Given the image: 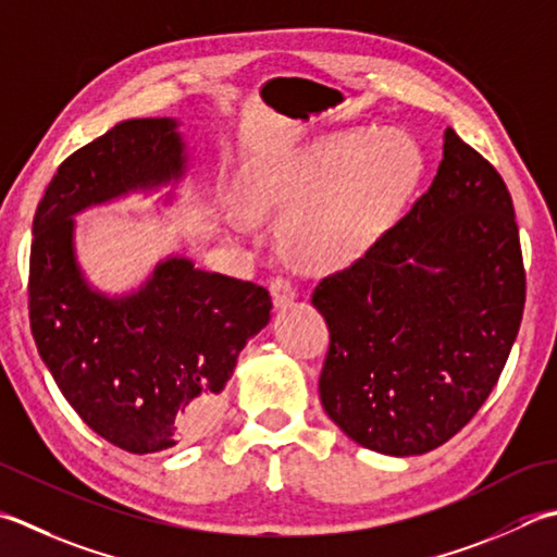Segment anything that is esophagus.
<instances>
[{
	"instance_id": "esophagus-1",
	"label": "esophagus",
	"mask_w": 557,
	"mask_h": 557,
	"mask_svg": "<svg viewBox=\"0 0 557 557\" xmlns=\"http://www.w3.org/2000/svg\"><path fill=\"white\" fill-rule=\"evenodd\" d=\"M270 297H272V304H275V309H285L294 299H297V289H294V285L287 277H275L270 282Z\"/></svg>"
}]
</instances>
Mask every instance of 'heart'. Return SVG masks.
Returning <instances> with one entry per match:
<instances>
[{
    "label": "heart",
    "instance_id": "1",
    "mask_svg": "<svg viewBox=\"0 0 557 557\" xmlns=\"http://www.w3.org/2000/svg\"><path fill=\"white\" fill-rule=\"evenodd\" d=\"M424 157L403 133H347L304 147L258 171L242 205H224L234 234L253 232L250 214H289L285 242L301 263L341 268L362 258L416 198Z\"/></svg>",
    "mask_w": 557,
    "mask_h": 557
}]
</instances>
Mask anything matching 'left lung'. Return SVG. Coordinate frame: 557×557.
Listing matches in <instances>:
<instances>
[{
	"label": "left lung",
	"mask_w": 557,
	"mask_h": 557,
	"mask_svg": "<svg viewBox=\"0 0 557 557\" xmlns=\"http://www.w3.org/2000/svg\"><path fill=\"white\" fill-rule=\"evenodd\" d=\"M524 299L507 185L446 127L430 190L362 258L313 289L331 331L323 410L372 451L437 449L495 388Z\"/></svg>",
	"instance_id": "8db88e82"
}]
</instances>
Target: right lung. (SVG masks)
<instances>
[{"instance_id":"right-lung-1","label":"right lung","mask_w":557,"mask_h":557,"mask_svg":"<svg viewBox=\"0 0 557 557\" xmlns=\"http://www.w3.org/2000/svg\"><path fill=\"white\" fill-rule=\"evenodd\" d=\"M173 117H135L60 163L33 216L28 313L54 384L89 428L129 454L198 440L236 357L270 321L268 289L171 256L137 292L108 297L76 263L74 214L185 173Z\"/></svg>"}]
</instances>
